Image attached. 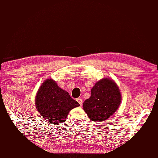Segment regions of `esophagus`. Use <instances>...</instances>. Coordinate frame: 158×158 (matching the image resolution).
Wrapping results in <instances>:
<instances>
[{
    "label": "esophagus",
    "mask_w": 158,
    "mask_h": 158,
    "mask_svg": "<svg viewBox=\"0 0 158 158\" xmlns=\"http://www.w3.org/2000/svg\"><path fill=\"white\" fill-rule=\"evenodd\" d=\"M77 102H78L80 106L82 105V103H83V101L81 99V98H77Z\"/></svg>",
    "instance_id": "esophagus-1"
}]
</instances>
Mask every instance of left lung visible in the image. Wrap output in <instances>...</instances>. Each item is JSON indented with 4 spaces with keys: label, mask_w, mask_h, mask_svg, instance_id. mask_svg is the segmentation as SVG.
<instances>
[{
    "label": "left lung",
    "mask_w": 158,
    "mask_h": 158,
    "mask_svg": "<svg viewBox=\"0 0 158 158\" xmlns=\"http://www.w3.org/2000/svg\"><path fill=\"white\" fill-rule=\"evenodd\" d=\"M91 97L83 103V109L94 122L105 121L114 114L121 102V94L115 82L104 78L91 89Z\"/></svg>",
    "instance_id": "left-lung-1"
}]
</instances>
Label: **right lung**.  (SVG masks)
I'll use <instances>...</instances> for the list:
<instances>
[{
	"instance_id": "add662e5",
	"label": "right lung",
	"mask_w": 158,
	"mask_h": 158,
	"mask_svg": "<svg viewBox=\"0 0 158 158\" xmlns=\"http://www.w3.org/2000/svg\"><path fill=\"white\" fill-rule=\"evenodd\" d=\"M79 106L68 92L62 90L52 79L43 83L35 97L38 111L44 120L52 124L64 123L71 110Z\"/></svg>"
}]
</instances>
